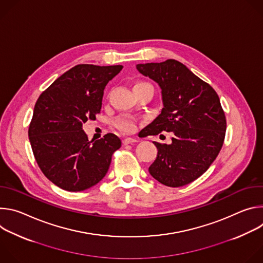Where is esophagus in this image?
<instances>
[{
    "instance_id": "obj_1",
    "label": "esophagus",
    "mask_w": 263,
    "mask_h": 263,
    "mask_svg": "<svg viewBox=\"0 0 263 263\" xmlns=\"http://www.w3.org/2000/svg\"><path fill=\"white\" fill-rule=\"evenodd\" d=\"M137 141H138V139H136V138L127 137V138H125V139L123 140V143H124V144H129V143H133V142H137Z\"/></svg>"
}]
</instances>
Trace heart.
Instances as JSON below:
<instances>
[{"label": "heart", "instance_id": "b5f03b06", "mask_svg": "<svg viewBox=\"0 0 263 263\" xmlns=\"http://www.w3.org/2000/svg\"><path fill=\"white\" fill-rule=\"evenodd\" d=\"M145 84H148V83L143 82V81H138L133 85V90L142 86V85H145ZM114 124H115V127L123 133H131V132L135 131V129H136V120L133 117H130V116L119 117L115 121Z\"/></svg>", "mask_w": 263, "mask_h": 263}]
</instances>
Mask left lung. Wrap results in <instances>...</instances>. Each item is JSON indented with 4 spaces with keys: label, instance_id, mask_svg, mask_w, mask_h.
Wrapping results in <instances>:
<instances>
[{
    "label": "left lung",
    "instance_id": "8db88e82",
    "mask_svg": "<svg viewBox=\"0 0 263 263\" xmlns=\"http://www.w3.org/2000/svg\"><path fill=\"white\" fill-rule=\"evenodd\" d=\"M161 88V114L146 126L144 136L172 132V143L153 141L158 153L148 167L158 182L170 187L190 184L217 157L227 122L216 91L183 63L167 59L136 65Z\"/></svg>",
    "mask_w": 263,
    "mask_h": 263
}]
</instances>
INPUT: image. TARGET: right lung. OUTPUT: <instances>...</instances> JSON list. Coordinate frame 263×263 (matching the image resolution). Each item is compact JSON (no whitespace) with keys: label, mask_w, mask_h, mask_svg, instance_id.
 I'll use <instances>...</instances> for the list:
<instances>
[{"label":"right lung","mask_w":263,"mask_h":263,"mask_svg":"<svg viewBox=\"0 0 263 263\" xmlns=\"http://www.w3.org/2000/svg\"><path fill=\"white\" fill-rule=\"evenodd\" d=\"M122 65L78 64L56 79L37 99L28 135L44 175L67 192H82L106 175L122 145L112 133L91 143L82 126L100 114L104 88Z\"/></svg>","instance_id":"obj_1"}]
</instances>
